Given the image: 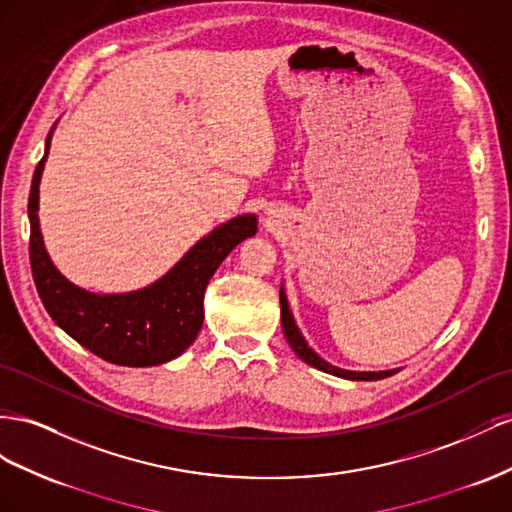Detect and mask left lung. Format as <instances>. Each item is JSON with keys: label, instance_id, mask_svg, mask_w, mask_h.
Returning <instances> with one entry per match:
<instances>
[{"label": "left lung", "instance_id": "1", "mask_svg": "<svg viewBox=\"0 0 512 512\" xmlns=\"http://www.w3.org/2000/svg\"><path fill=\"white\" fill-rule=\"evenodd\" d=\"M281 324H283V332H285V339L287 343L291 345V349L298 354L300 360H304L306 364H311V367L324 371V373H330V375H337V377H343V379H364V382H373V379H384V377H390L397 373V369L392 371H369V373H360V371H345V369H339V367H332L330 362H326L324 358H319L313 349L309 347V343L304 341V337L300 334L296 321H294V315H291L289 311V304H287V296H285V289L281 287Z\"/></svg>", "mask_w": 512, "mask_h": 512}]
</instances>
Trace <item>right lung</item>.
<instances>
[{
    "label": "right lung",
    "instance_id": "obj_1",
    "mask_svg": "<svg viewBox=\"0 0 512 512\" xmlns=\"http://www.w3.org/2000/svg\"><path fill=\"white\" fill-rule=\"evenodd\" d=\"M53 130V128H51ZM38 163L29 191V261L51 319L98 358L122 367H156L188 349L203 324V294L223 259L257 233V216L242 214L201 238L163 279L128 291L94 294L70 283L53 266L38 223V186L49 154Z\"/></svg>",
    "mask_w": 512,
    "mask_h": 512
}]
</instances>
